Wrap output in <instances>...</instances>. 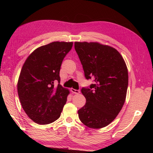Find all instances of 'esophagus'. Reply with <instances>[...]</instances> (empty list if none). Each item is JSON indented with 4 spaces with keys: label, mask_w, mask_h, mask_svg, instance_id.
Masks as SVG:
<instances>
[{
    "label": "esophagus",
    "mask_w": 153,
    "mask_h": 153,
    "mask_svg": "<svg viewBox=\"0 0 153 153\" xmlns=\"http://www.w3.org/2000/svg\"><path fill=\"white\" fill-rule=\"evenodd\" d=\"M71 92L74 93V94H79V93H80V91L79 90H76V89H74V88H71Z\"/></svg>",
    "instance_id": "34e87169"
}]
</instances>
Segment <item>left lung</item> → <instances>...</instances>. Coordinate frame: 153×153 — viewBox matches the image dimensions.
<instances>
[{
	"label": "left lung",
	"instance_id": "1",
	"mask_svg": "<svg viewBox=\"0 0 153 153\" xmlns=\"http://www.w3.org/2000/svg\"><path fill=\"white\" fill-rule=\"evenodd\" d=\"M75 50L86 79L94 84L82 88L86 99L78 110L80 121L90 128L99 129L115 120L125 102L128 72L122 56L115 48L98 42H75Z\"/></svg>",
	"mask_w": 153,
	"mask_h": 153
}]
</instances>
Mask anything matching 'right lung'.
<instances>
[{"label":"right lung","mask_w":153,"mask_h":153,"mask_svg":"<svg viewBox=\"0 0 153 153\" xmlns=\"http://www.w3.org/2000/svg\"><path fill=\"white\" fill-rule=\"evenodd\" d=\"M73 42H53L36 48L27 58L19 75L17 92L20 102L31 120L41 125L61 116L69 91L59 84L63 59ZM57 81V87L54 83Z\"/></svg>","instance_id":"obj_1"}]
</instances>
